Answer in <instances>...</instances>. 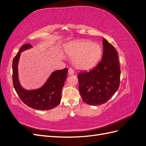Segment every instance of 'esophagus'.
Masks as SVG:
<instances>
[{
	"label": "esophagus",
	"instance_id": "obj_1",
	"mask_svg": "<svg viewBox=\"0 0 146 146\" xmlns=\"http://www.w3.org/2000/svg\"><path fill=\"white\" fill-rule=\"evenodd\" d=\"M68 73L69 75H73L74 74V70L72 68H69L68 70Z\"/></svg>",
	"mask_w": 146,
	"mask_h": 146
}]
</instances>
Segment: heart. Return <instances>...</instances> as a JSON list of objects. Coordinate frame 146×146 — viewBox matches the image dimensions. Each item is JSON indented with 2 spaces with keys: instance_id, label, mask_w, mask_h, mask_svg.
I'll list each match as a JSON object with an SVG mask.
<instances>
[{
  "instance_id": "b5f03b06",
  "label": "heart",
  "mask_w": 146,
  "mask_h": 146,
  "mask_svg": "<svg viewBox=\"0 0 146 146\" xmlns=\"http://www.w3.org/2000/svg\"><path fill=\"white\" fill-rule=\"evenodd\" d=\"M65 54L74 58L73 64L77 69L89 70L97 65L103 54L102 47L90 40H80L69 43Z\"/></svg>"
}]
</instances>
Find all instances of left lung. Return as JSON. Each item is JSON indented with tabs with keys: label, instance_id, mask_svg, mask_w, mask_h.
Returning <instances> with one entry per match:
<instances>
[{
	"label": "left lung",
	"instance_id": "8db88e82",
	"mask_svg": "<svg viewBox=\"0 0 146 146\" xmlns=\"http://www.w3.org/2000/svg\"><path fill=\"white\" fill-rule=\"evenodd\" d=\"M103 55L100 62L89 72L78 74L79 91L87 104L98 105L107 102L118 90L121 69L118 53L103 38Z\"/></svg>",
	"mask_w": 146,
	"mask_h": 146
}]
</instances>
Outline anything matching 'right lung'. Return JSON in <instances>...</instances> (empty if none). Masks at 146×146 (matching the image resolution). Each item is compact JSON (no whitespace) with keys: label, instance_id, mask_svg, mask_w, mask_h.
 <instances>
[{"label":"right lung","instance_id":"add662e5","mask_svg":"<svg viewBox=\"0 0 146 146\" xmlns=\"http://www.w3.org/2000/svg\"><path fill=\"white\" fill-rule=\"evenodd\" d=\"M30 44L21 47L13 61V86L21 100L29 107L38 110H48L56 107L61 102V92L67 77L68 69L53 72L44 85L35 90H26L21 86L18 74V64L23 52L32 48Z\"/></svg>","mask_w":146,"mask_h":146}]
</instances>
